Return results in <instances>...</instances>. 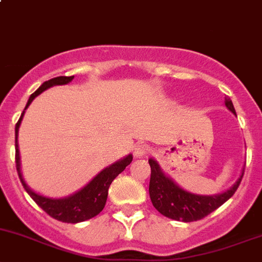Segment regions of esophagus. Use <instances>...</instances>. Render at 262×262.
Returning a JSON list of instances; mask_svg holds the SVG:
<instances>
[{"label": "esophagus", "mask_w": 262, "mask_h": 262, "mask_svg": "<svg viewBox=\"0 0 262 262\" xmlns=\"http://www.w3.org/2000/svg\"><path fill=\"white\" fill-rule=\"evenodd\" d=\"M149 152L148 146L146 144L138 143L136 147H134V156L136 157H143L144 155H147Z\"/></svg>", "instance_id": "34e87169"}]
</instances>
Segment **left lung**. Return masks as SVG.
<instances>
[{"mask_svg": "<svg viewBox=\"0 0 262 262\" xmlns=\"http://www.w3.org/2000/svg\"><path fill=\"white\" fill-rule=\"evenodd\" d=\"M228 110L235 114L234 106L230 98H225ZM151 179H149V197L155 209L169 219L177 222H197L204 219L212 211L222 206L235 193L243 178V170L237 182L223 193L217 194H195L188 192L177 184L169 175L162 171L161 166L155 159H149Z\"/></svg>", "mask_w": 262, "mask_h": 262, "instance_id": "8db88e82", "label": "left lung"}]
</instances>
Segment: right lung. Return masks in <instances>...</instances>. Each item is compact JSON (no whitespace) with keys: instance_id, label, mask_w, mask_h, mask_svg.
<instances>
[{"instance_id":"right-lung-1","label":"right lung","mask_w":262,"mask_h":262,"mask_svg":"<svg viewBox=\"0 0 262 262\" xmlns=\"http://www.w3.org/2000/svg\"><path fill=\"white\" fill-rule=\"evenodd\" d=\"M74 79L73 77H57L52 78V79L47 80L43 83L33 95H30L29 100H28L27 106H25L24 111H23L21 116H20L19 121L15 125V161H16V170L19 174L20 182H21L23 187L28 192V194L33 199V201L43 210L47 212L51 217L58 220L62 223H72V224H77V223L85 222L88 219H92L96 215L100 214L103 210L106 205V200H107L108 187L113 183V180L124 171L126 166L132 162L133 156L132 154L126 155L125 157L120 159L119 161L114 162L110 166L105 167L101 170L88 184H85L82 189L77 190L73 194L68 195V197H62V199H52V197H47V195L39 194V193L34 192L29 185L25 183L24 178H23L21 172V164H20V152H19V143H17V136H19V128L21 124L23 116H24L25 110L29 107L32 101L45 92L48 88L53 87V85H65L70 83Z\"/></svg>"}]
</instances>
